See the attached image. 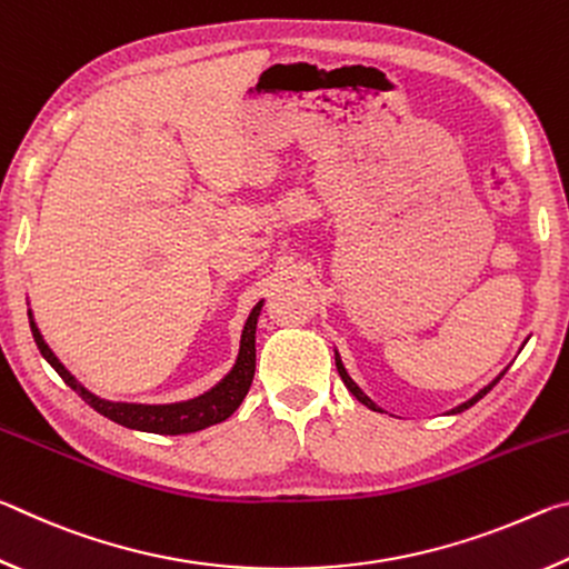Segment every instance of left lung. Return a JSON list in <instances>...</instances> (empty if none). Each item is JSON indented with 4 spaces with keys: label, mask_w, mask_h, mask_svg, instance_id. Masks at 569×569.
Segmentation results:
<instances>
[{
    "label": "left lung",
    "mask_w": 569,
    "mask_h": 569,
    "mask_svg": "<svg viewBox=\"0 0 569 569\" xmlns=\"http://www.w3.org/2000/svg\"><path fill=\"white\" fill-rule=\"evenodd\" d=\"M336 369H339V377H341V381L346 383V389H349L351 393H353V397L356 399H359L361 403H363V407H369V409H373V411H383L381 407H377V403H373L369 397H366V393L359 389V387H356V381L349 377V371H346V366H343V361H341V356H339V351H336ZM507 371V369H505ZM505 371L502 373H499V377L492 381V383H487V387L485 389H479L477 393H475V397H471V399H467L465 403H459V407H455V409H451L449 413H461V411H465V409H469V407H475V403L481 399V397H487V393L489 391H492V387H495V383L499 381V379H502L505 377Z\"/></svg>",
    "instance_id": "obj_1"
}]
</instances>
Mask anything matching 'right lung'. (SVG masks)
Here are the masks:
<instances>
[{
    "mask_svg": "<svg viewBox=\"0 0 569 569\" xmlns=\"http://www.w3.org/2000/svg\"><path fill=\"white\" fill-rule=\"evenodd\" d=\"M261 306L263 301H258L253 306V311L248 313L243 333H240V349H238V359L233 363V369H230L213 389L203 391L200 397H192L188 401H176V403H132V401L100 399L98 393L84 389L82 383L64 369V363L57 359L50 346H47L40 329H37L34 323L32 308L27 313H30V329H32L37 349H40L47 363L60 373L67 387L80 393L82 401H88L94 411L102 413V417H108L114 423H120V427L150 431V435L176 437V435H192V431L208 429L213 427V423L226 421L230 413L243 403L256 373V323H258V316H261Z\"/></svg>",
    "mask_w": 569,
    "mask_h": 569,
    "instance_id": "obj_1",
    "label": "right lung"
}]
</instances>
